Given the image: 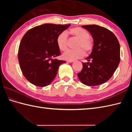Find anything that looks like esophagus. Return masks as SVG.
<instances>
[{
    "instance_id": "esophagus-1",
    "label": "esophagus",
    "mask_w": 132,
    "mask_h": 132,
    "mask_svg": "<svg viewBox=\"0 0 132 132\" xmlns=\"http://www.w3.org/2000/svg\"><path fill=\"white\" fill-rule=\"evenodd\" d=\"M68 62H70V63H71V62H73L74 61V60H68L67 61Z\"/></svg>"
}]
</instances>
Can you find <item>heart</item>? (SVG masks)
I'll return each mask as SVG.
<instances>
[{
    "label": "heart",
    "mask_w": 132,
    "mask_h": 132,
    "mask_svg": "<svg viewBox=\"0 0 132 132\" xmlns=\"http://www.w3.org/2000/svg\"><path fill=\"white\" fill-rule=\"evenodd\" d=\"M70 32L74 37L79 40L76 50H68L63 54V58L67 60H74L80 58L85 55V52L89 53L94 47V44L89 39V33L80 27H75L70 30ZM57 44L61 51H65L68 49V34L65 32H61L57 38ZM82 48L83 49H79Z\"/></svg>",
    "instance_id": "heart-1"
}]
</instances>
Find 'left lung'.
Returning <instances> with one entry per match:
<instances>
[{
    "mask_svg": "<svg viewBox=\"0 0 132 132\" xmlns=\"http://www.w3.org/2000/svg\"><path fill=\"white\" fill-rule=\"evenodd\" d=\"M82 27L92 35L94 47L90 55L86 58L87 62H82L83 69L77 74L78 77L86 86L102 85L112 77L119 66V42L115 35L105 28L97 25H87Z\"/></svg>",
    "mask_w": 132,
    "mask_h": 132,
    "instance_id": "obj_1",
    "label": "left lung"
}]
</instances>
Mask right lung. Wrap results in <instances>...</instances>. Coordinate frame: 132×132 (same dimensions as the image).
<instances>
[{"label":"right lung","instance_id":"add662e5","mask_svg":"<svg viewBox=\"0 0 132 132\" xmlns=\"http://www.w3.org/2000/svg\"><path fill=\"white\" fill-rule=\"evenodd\" d=\"M70 26L44 24L26 32L21 39L18 60L25 78L38 87L49 85L57 75L64 61L54 58L61 55L57 44L59 34Z\"/></svg>","mask_w":132,"mask_h":132}]
</instances>
